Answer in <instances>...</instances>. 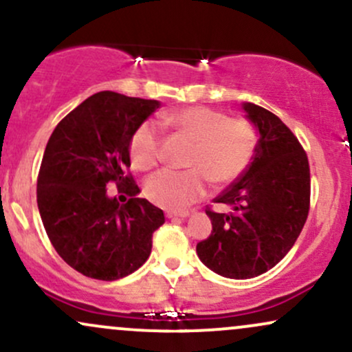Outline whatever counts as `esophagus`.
Here are the masks:
<instances>
[{"label": "esophagus", "instance_id": "obj_1", "mask_svg": "<svg viewBox=\"0 0 352 352\" xmlns=\"http://www.w3.org/2000/svg\"><path fill=\"white\" fill-rule=\"evenodd\" d=\"M190 215L188 212H185V210H182V212H167L165 213V217L167 218H187Z\"/></svg>", "mask_w": 352, "mask_h": 352}]
</instances>
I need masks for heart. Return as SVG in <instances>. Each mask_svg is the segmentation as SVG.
<instances>
[{
  "mask_svg": "<svg viewBox=\"0 0 352 352\" xmlns=\"http://www.w3.org/2000/svg\"><path fill=\"white\" fill-rule=\"evenodd\" d=\"M165 127L192 140L187 170H162L145 182L144 193L162 208L180 210L207 193L208 182L228 185L246 170L256 151V132L246 120L205 106L184 107L162 117ZM132 165L152 170L162 159V134L153 122L135 129L129 142Z\"/></svg>",
  "mask_w": 352,
  "mask_h": 352,
  "instance_id": "1",
  "label": "heart"
}]
</instances>
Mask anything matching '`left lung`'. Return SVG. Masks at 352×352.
I'll list each match as a JSON object with an SVG mask.
<instances>
[{"mask_svg":"<svg viewBox=\"0 0 352 352\" xmlns=\"http://www.w3.org/2000/svg\"><path fill=\"white\" fill-rule=\"evenodd\" d=\"M260 140L246 170L213 204L207 205L212 233L197 243L201 263L225 278L246 280L280 263L300 236L309 213L311 177L305 148L273 112L246 102Z\"/></svg>","mask_w":352,"mask_h":352,"instance_id":"obj_1","label":"left lung"}]
</instances>
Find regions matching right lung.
<instances>
[{"instance_id":"1","label":"right lung","mask_w":352,"mask_h":352,"mask_svg":"<svg viewBox=\"0 0 352 352\" xmlns=\"http://www.w3.org/2000/svg\"><path fill=\"white\" fill-rule=\"evenodd\" d=\"M159 109L151 99L102 91L56 125L38 173V208L52 246L76 272L114 281L134 273L152 252V235L165 217L139 199L129 142ZM107 184L128 195L120 206Z\"/></svg>"}]
</instances>
